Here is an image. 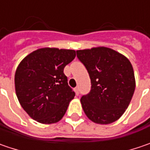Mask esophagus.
Wrapping results in <instances>:
<instances>
[{
    "label": "esophagus",
    "instance_id": "34e87169",
    "mask_svg": "<svg viewBox=\"0 0 150 150\" xmlns=\"http://www.w3.org/2000/svg\"><path fill=\"white\" fill-rule=\"evenodd\" d=\"M75 94L77 95V96L80 94V90H79V87H75Z\"/></svg>",
    "mask_w": 150,
    "mask_h": 150
}]
</instances>
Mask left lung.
I'll use <instances>...</instances> for the list:
<instances>
[{
  "mask_svg": "<svg viewBox=\"0 0 150 150\" xmlns=\"http://www.w3.org/2000/svg\"><path fill=\"white\" fill-rule=\"evenodd\" d=\"M87 69L91 87L81 98L89 119L99 124L117 121L128 107L135 90L133 66L125 56L100 47L76 51Z\"/></svg>",
  "mask_w": 150,
  "mask_h": 150,
  "instance_id": "1",
  "label": "left lung"
}]
</instances>
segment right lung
I'll use <instances>...</instances> for the list:
<instances>
[{"instance_id":"obj_1","label":"right lung","mask_w":150,"mask_h":150,"mask_svg":"<svg viewBox=\"0 0 150 150\" xmlns=\"http://www.w3.org/2000/svg\"><path fill=\"white\" fill-rule=\"evenodd\" d=\"M75 58V50L43 48L20 63L15 74L16 96L33 119L48 124L64 117L75 96L64 69Z\"/></svg>"}]
</instances>
